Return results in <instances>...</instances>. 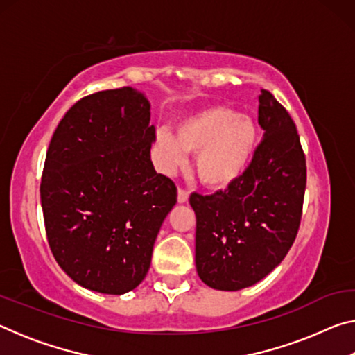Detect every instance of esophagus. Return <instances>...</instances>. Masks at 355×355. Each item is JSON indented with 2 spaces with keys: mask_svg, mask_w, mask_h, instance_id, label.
Wrapping results in <instances>:
<instances>
[{
  "mask_svg": "<svg viewBox=\"0 0 355 355\" xmlns=\"http://www.w3.org/2000/svg\"><path fill=\"white\" fill-rule=\"evenodd\" d=\"M188 199H189L188 192L183 191V189H178V192H177V200H178V203H186V202H188Z\"/></svg>",
  "mask_w": 355,
  "mask_h": 355,
  "instance_id": "1",
  "label": "esophagus"
}]
</instances>
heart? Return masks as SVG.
Listing matches in <instances>:
<instances>
[{
	"label": "heart",
	"instance_id": "b5f03b06",
	"mask_svg": "<svg viewBox=\"0 0 355 355\" xmlns=\"http://www.w3.org/2000/svg\"><path fill=\"white\" fill-rule=\"evenodd\" d=\"M258 147L257 123L224 106L203 107L180 120L175 135L161 130L156 148L164 171L186 163L196 153L194 171L202 184L224 189L243 175Z\"/></svg>",
	"mask_w": 355,
	"mask_h": 355
}]
</instances>
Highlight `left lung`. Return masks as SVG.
<instances>
[{
    "mask_svg": "<svg viewBox=\"0 0 355 355\" xmlns=\"http://www.w3.org/2000/svg\"><path fill=\"white\" fill-rule=\"evenodd\" d=\"M263 130L250 166L225 191L191 194L196 213V268L220 291L252 286L272 272L294 243L307 182L296 125L274 95L261 91Z\"/></svg>",
    "mask_w": 355,
    "mask_h": 355,
    "instance_id": "obj_1",
    "label": "left lung"
}]
</instances>
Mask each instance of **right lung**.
<instances>
[{
	"mask_svg": "<svg viewBox=\"0 0 355 355\" xmlns=\"http://www.w3.org/2000/svg\"><path fill=\"white\" fill-rule=\"evenodd\" d=\"M153 142L150 101L133 87L84 97L51 137L40 183L48 244L86 290L125 294L146 279L177 203L175 184L150 159Z\"/></svg>",
	"mask_w": 355,
	"mask_h": 355,
	"instance_id": "add662e5",
	"label": "right lung"
}]
</instances>
